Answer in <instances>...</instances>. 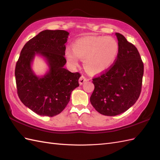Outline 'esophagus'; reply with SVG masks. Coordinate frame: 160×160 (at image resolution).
<instances>
[{"mask_svg":"<svg viewBox=\"0 0 160 160\" xmlns=\"http://www.w3.org/2000/svg\"><path fill=\"white\" fill-rule=\"evenodd\" d=\"M87 80V78L84 77V76H82L80 78V79H79V84L81 85V84H82L84 82H85Z\"/></svg>","mask_w":160,"mask_h":160,"instance_id":"34e87169","label":"esophagus"}]
</instances>
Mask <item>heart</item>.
I'll list each match as a JSON object with an SVG mask.
<instances>
[{
	"instance_id": "b5f03b06",
	"label": "heart",
	"mask_w": 160,
	"mask_h": 160,
	"mask_svg": "<svg viewBox=\"0 0 160 160\" xmlns=\"http://www.w3.org/2000/svg\"><path fill=\"white\" fill-rule=\"evenodd\" d=\"M118 52L119 44L113 37L89 36L75 41L72 50H65V57L71 67H77L81 59L88 72L98 74L113 65Z\"/></svg>"
}]
</instances>
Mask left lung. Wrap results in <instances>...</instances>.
<instances>
[{
	"instance_id": "8db88e82",
	"label": "left lung",
	"mask_w": 160,
	"mask_h": 160,
	"mask_svg": "<svg viewBox=\"0 0 160 160\" xmlns=\"http://www.w3.org/2000/svg\"><path fill=\"white\" fill-rule=\"evenodd\" d=\"M119 52L109 70L93 79L90 102L100 114L115 116L124 113L138 100L142 89L144 64L136 47L115 33Z\"/></svg>"
}]
</instances>
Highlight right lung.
Segmentation results:
<instances>
[{"label": "right lung", "instance_id": "1", "mask_svg": "<svg viewBox=\"0 0 160 160\" xmlns=\"http://www.w3.org/2000/svg\"><path fill=\"white\" fill-rule=\"evenodd\" d=\"M69 33L64 30H44L23 47L15 69L18 97L36 113L53 117L62 112L70 100L71 92L79 87V73L64 68L67 60L65 43ZM40 56L48 69L37 76L32 69L33 60Z\"/></svg>", "mask_w": 160, "mask_h": 160}]
</instances>
